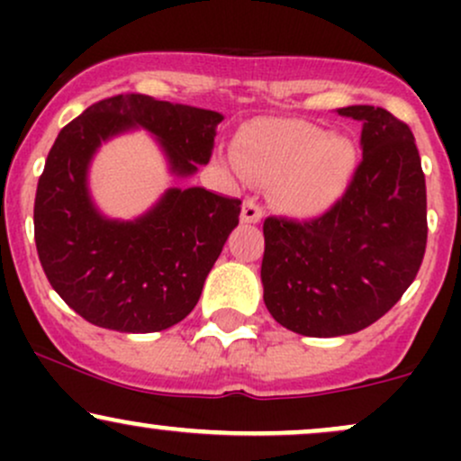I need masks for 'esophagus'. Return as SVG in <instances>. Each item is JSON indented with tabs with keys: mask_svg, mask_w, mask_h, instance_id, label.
<instances>
[{
	"mask_svg": "<svg viewBox=\"0 0 461 461\" xmlns=\"http://www.w3.org/2000/svg\"><path fill=\"white\" fill-rule=\"evenodd\" d=\"M264 210L260 208V203H258L256 199H245V203H242V212H240V221L242 223H260Z\"/></svg>",
	"mask_w": 461,
	"mask_h": 461,
	"instance_id": "1",
	"label": "esophagus"
}]
</instances>
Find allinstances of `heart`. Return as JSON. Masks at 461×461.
Segmentation results:
<instances>
[{
    "instance_id": "obj_1",
    "label": "heart",
    "mask_w": 461,
    "mask_h": 461,
    "mask_svg": "<svg viewBox=\"0 0 461 461\" xmlns=\"http://www.w3.org/2000/svg\"><path fill=\"white\" fill-rule=\"evenodd\" d=\"M223 162L238 177L271 184V197L284 212L316 216L345 193L356 147L308 121L256 119L242 128Z\"/></svg>"
}]
</instances>
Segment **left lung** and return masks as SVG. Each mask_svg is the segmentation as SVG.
I'll return each instance as SVG.
<instances>
[{"mask_svg":"<svg viewBox=\"0 0 461 461\" xmlns=\"http://www.w3.org/2000/svg\"><path fill=\"white\" fill-rule=\"evenodd\" d=\"M362 121V162L340 199L312 221H264V303L279 325L312 338L379 321L414 282L427 247V188L414 134L375 105Z\"/></svg>","mask_w":461,"mask_h":461,"instance_id":"1","label":"left lung"}]
</instances>
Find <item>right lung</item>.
<instances>
[{"instance_id": "1", "label": "right lung", "mask_w": 461, "mask_h": 461, "mask_svg": "<svg viewBox=\"0 0 461 461\" xmlns=\"http://www.w3.org/2000/svg\"><path fill=\"white\" fill-rule=\"evenodd\" d=\"M223 114L125 93L102 99L65 125L47 156L34 199V240L51 288L82 319L125 333L162 331L193 312L231 230L240 199L168 188L136 221L95 208L88 164L102 142L145 128L168 171L190 177L212 158Z\"/></svg>"}]
</instances>
